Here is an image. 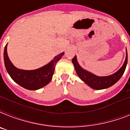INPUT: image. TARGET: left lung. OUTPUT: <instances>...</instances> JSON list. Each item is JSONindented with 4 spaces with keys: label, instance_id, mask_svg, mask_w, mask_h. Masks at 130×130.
I'll return each instance as SVG.
<instances>
[{
    "label": "left lung",
    "instance_id": "left-lung-1",
    "mask_svg": "<svg viewBox=\"0 0 130 130\" xmlns=\"http://www.w3.org/2000/svg\"><path fill=\"white\" fill-rule=\"evenodd\" d=\"M72 63L74 65L76 73L82 81L84 82L92 88L96 89V90H101V89L109 88L113 84H115L123 75L126 68V65H127V53L126 51V58H125V62L119 71H117L113 75L105 76V77H99L82 69L77 63V59L75 56L72 59Z\"/></svg>",
    "mask_w": 130,
    "mask_h": 130
}]
</instances>
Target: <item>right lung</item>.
<instances>
[{"instance_id": "add662e5", "label": "right lung", "mask_w": 130, "mask_h": 130, "mask_svg": "<svg viewBox=\"0 0 130 130\" xmlns=\"http://www.w3.org/2000/svg\"><path fill=\"white\" fill-rule=\"evenodd\" d=\"M7 44L4 51V61L7 72L11 77L19 86L30 90H36L47 85L51 82L55 71V65L63 56L60 53L44 67L31 71L21 70L16 68L9 59L7 52Z\"/></svg>"}]
</instances>
